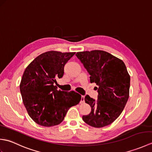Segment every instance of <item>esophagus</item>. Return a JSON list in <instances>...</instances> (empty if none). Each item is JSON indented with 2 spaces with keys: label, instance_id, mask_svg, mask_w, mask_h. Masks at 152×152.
Masks as SVG:
<instances>
[{
  "label": "esophagus",
  "instance_id": "34e87169",
  "mask_svg": "<svg viewBox=\"0 0 152 152\" xmlns=\"http://www.w3.org/2000/svg\"><path fill=\"white\" fill-rule=\"evenodd\" d=\"M84 102V96L82 95V99H81V101H80V103H83Z\"/></svg>",
  "mask_w": 152,
  "mask_h": 152
}]
</instances>
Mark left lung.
Instances as JSON below:
<instances>
[{"instance_id":"obj_1","label":"left lung","mask_w":152,"mask_h":152,"mask_svg":"<svg viewBox=\"0 0 152 152\" xmlns=\"http://www.w3.org/2000/svg\"><path fill=\"white\" fill-rule=\"evenodd\" d=\"M76 56L91 76L90 82L98 86L96 101L85 96L91 111L82 116L83 121L96 128L111 124L121 114L129 96L130 76L125 63L102 50L81 51Z\"/></svg>"}]
</instances>
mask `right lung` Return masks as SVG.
<instances>
[{
	"instance_id": "obj_1",
	"label": "right lung",
	"mask_w": 152,
	"mask_h": 152,
	"mask_svg": "<svg viewBox=\"0 0 152 152\" xmlns=\"http://www.w3.org/2000/svg\"><path fill=\"white\" fill-rule=\"evenodd\" d=\"M74 54L47 51L25 69L19 88L28 114L37 124L44 127L59 125L71 106L81 101L79 93L58 91L53 85L56 78H62L64 65Z\"/></svg>"
}]
</instances>
